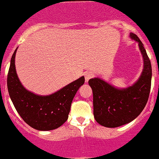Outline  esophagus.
Here are the masks:
<instances>
[{"instance_id":"1","label":"esophagus","mask_w":159,"mask_h":159,"mask_svg":"<svg viewBox=\"0 0 159 159\" xmlns=\"http://www.w3.org/2000/svg\"><path fill=\"white\" fill-rule=\"evenodd\" d=\"M84 75H85V82H88L89 80L93 77V72H91V71H86V72L84 74Z\"/></svg>"}]
</instances>
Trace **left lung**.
I'll use <instances>...</instances> for the list:
<instances>
[{
  "label": "left lung",
  "mask_w": 159,
  "mask_h": 159,
  "mask_svg": "<svg viewBox=\"0 0 159 159\" xmlns=\"http://www.w3.org/2000/svg\"><path fill=\"white\" fill-rule=\"evenodd\" d=\"M130 38L139 43L143 60V69L139 79L127 88H117L99 78L89 81L93 95L94 118L106 128H117L134 120L145 108L149 97L152 77L151 61L139 37L131 33Z\"/></svg>",
  "instance_id": "left-lung-1"
}]
</instances>
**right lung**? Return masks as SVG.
Instances as JSON below:
<instances>
[{"label":"right lung","instance_id":"1","mask_svg":"<svg viewBox=\"0 0 159 159\" xmlns=\"http://www.w3.org/2000/svg\"><path fill=\"white\" fill-rule=\"evenodd\" d=\"M14 51L8 70L7 85L9 97L21 118L39 131H51L62 126L68 119L71 103L77 91L85 83L81 77L50 95H38L24 88L16 70Z\"/></svg>","mask_w":159,"mask_h":159}]
</instances>
